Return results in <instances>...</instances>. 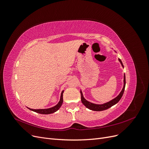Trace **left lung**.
<instances>
[{
    "label": "left lung",
    "mask_w": 149,
    "mask_h": 149,
    "mask_svg": "<svg viewBox=\"0 0 149 149\" xmlns=\"http://www.w3.org/2000/svg\"><path fill=\"white\" fill-rule=\"evenodd\" d=\"M119 61H120L122 66L124 68V65L123 64V63H122L121 60L119 59ZM125 86V74H124V86H123V89H122V91H120V93H119V95L117 96L116 97H115L114 99H113V100H112L111 101L107 102L104 103V104H96L92 103L91 102L88 101L86 100H85L84 97H83L81 90L80 93H81V102L86 107L88 108L89 109H91L92 111H101L106 110L107 109H109V108H110L111 107H112V106L115 105L116 104H117L119 101V100H120L122 96H123V94H124Z\"/></svg>",
    "instance_id": "1"
}]
</instances>
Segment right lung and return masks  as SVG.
Segmentation results:
<instances>
[{"instance_id":"1","label":"right lung","mask_w":149,"mask_h":149,"mask_svg":"<svg viewBox=\"0 0 149 149\" xmlns=\"http://www.w3.org/2000/svg\"><path fill=\"white\" fill-rule=\"evenodd\" d=\"M63 92H64V91H63L61 92L60 101L58 102V103L55 106H53L50 108H48V109H30V108H29V107L28 108L31 111H33L35 112H37V113L42 114H49L52 113H54V112H55L56 111H57L58 109H60V107L62 105L63 102Z\"/></svg>"}]
</instances>
